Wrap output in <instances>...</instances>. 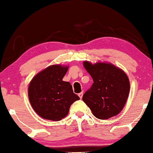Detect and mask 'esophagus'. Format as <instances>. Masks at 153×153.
I'll list each match as a JSON object with an SVG mask.
<instances>
[{"mask_svg": "<svg viewBox=\"0 0 153 153\" xmlns=\"http://www.w3.org/2000/svg\"><path fill=\"white\" fill-rule=\"evenodd\" d=\"M82 94H83L82 92H80V93H79V94H78L79 97H80V99H82Z\"/></svg>", "mask_w": 153, "mask_h": 153, "instance_id": "1", "label": "esophagus"}]
</instances>
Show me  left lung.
Wrapping results in <instances>:
<instances>
[{
  "instance_id": "left-lung-1",
  "label": "left lung",
  "mask_w": 153,
  "mask_h": 153,
  "mask_svg": "<svg viewBox=\"0 0 153 153\" xmlns=\"http://www.w3.org/2000/svg\"><path fill=\"white\" fill-rule=\"evenodd\" d=\"M83 66L94 82L82 97L83 102L99 119H108L119 114L128 99L129 79L122 69L111 63L85 61Z\"/></svg>"
}]
</instances>
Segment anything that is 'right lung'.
<instances>
[{"instance_id":"obj_1","label":"right lung","mask_w":153,"mask_h":153,"mask_svg":"<svg viewBox=\"0 0 153 153\" xmlns=\"http://www.w3.org/2000/svg\"><path fill=\"white\" fill-rule=\"evenodd\" d=\"M68 65H51L39 72L28 86L32 107L44 119L60 121L66 117L71 104L80 97L69 82L63 81Z\"/></svg>"}]
</instances>
